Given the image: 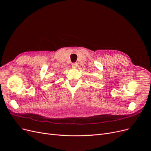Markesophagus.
<instances>
[{
	"label": "esophagus",
	"instance_id": "34e87169",
	"mask_svg": "<svg viewBox=\"0 0 151 151\" xmlns=\"http://www.w3.org/2000/svg\"><path fill=\"white\" fill-rule=\"evenodd\" d=\"M72 68H77V67H78V63H72Z\"/></svg>",
	"mask_w": 151,
	"mask_h": 151
}]
</instances>
